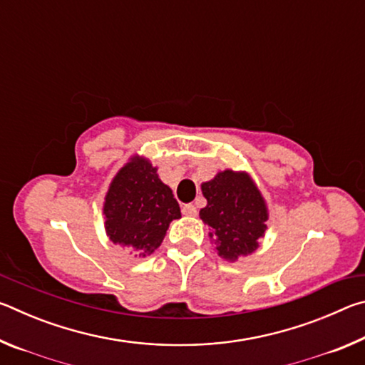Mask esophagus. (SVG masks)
<instances>
[{"mask_svg": "<svg viewBox=\"0 0 365 365\" xmlns=\"http://www.w3.org/2000/svg\"><path fill=\"white\" fill-rule=\"evenodd\" d=\"M182 214H183V215H190V217H193V215L197 214V209H196V206H193V205H183V206H182Z\"/></svg>", "mask_w": 365, "mask_h": 365, "instance_id": "obj_1", "label": "esophagus"}]
</instances>
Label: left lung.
I'll list each match as a JSON object with an SVG mask.
<instances>
[{"mask_svg": "<svg viewBox=\"0 0 365 365\" xmlns=\"http://www.w3.org/2000/svg\"><path fill=\"white\" fill-rule=\"evenodd\" d=\"M207 206L200 217L209 225V237L219 256L237 261L259 246L269 219L265 201L251 177L245 172L224 170L201 185Z\"/></svg>", "mask_w": 365, "mask_h": 365, "instance_id": "8db88e82", "label": "left lung"}]
</instances>
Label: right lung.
Here are the masks:
<instances>
[{
    "instance_id": "obj_1",
    "label": "right lung",
    "mask_w": 365,
    "mask_h": 365,
    "mask_svg": "<svg viewBox=\"0 0 365 365\" xmlns=\"http://www.w3.org/2000/svg\"><path fill=\"white\" fill-rule=\"evenodd\" d=\"M103 211L110 242L143 257L159 248L170 222L182 217L172 190L160 182L150 160L140 156L117 172Z\"/></svg>"
}]
</instances>
